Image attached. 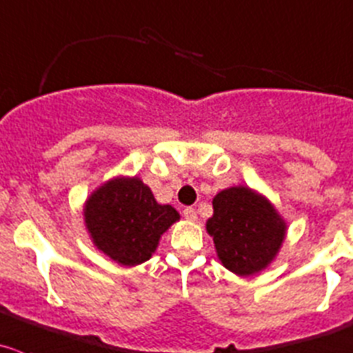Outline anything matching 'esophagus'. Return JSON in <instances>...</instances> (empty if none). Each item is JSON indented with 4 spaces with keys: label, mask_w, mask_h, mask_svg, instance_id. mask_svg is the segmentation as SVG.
<instances>
[{
    "label": "esophagus",
    "mask_w": 353,
    "mask_h": 353,
    "mask_svg": "<svg viewBox=\"0 0 353 353\" xmlns=\"http://www.w3.org/2000/svg\"><path fill=\"white\" fill-rule=\"evenodd\" d=\"M183 215H184V219H186V221H196V210H194L193 207H188V208H184V212H183Z\"/></svg>",
    "instance_id": "34e87169"
}]
</instances>
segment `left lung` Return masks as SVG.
<instances>
[{"label":"left lung","mask_w":353,"mask_h":353,"mask_svg":"<svg viewBox=\"0 0 353 353\" xmlns=\"http://www.w3.org/2000/svg\"><path fill=\"white\" fill-rule=\"evenodd\" d=\"M212 207L214 214L205 225L228 271L253 276L274 262L288 225L268 196L239 184L219 191Z\"/></svg>","instance_id":"obj_1"}]
</instances>
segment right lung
Masks as SVG:
<instances>
[{"label":"right lung","mask_w":353,"mask_h":353,"mask_svg":"<svg viewBox=\"0 0 353 353\" xmlns=\"http://www.w3.org/2000/svg\"><path fill=\"white\" fill-rule=\"evenodd\" d=\"M82 215L93 245L124 268L152 259L163 232L181 219L138 176L105 181L85 198Z\"/></svg>","instance_id":"1"}]
</instances>
